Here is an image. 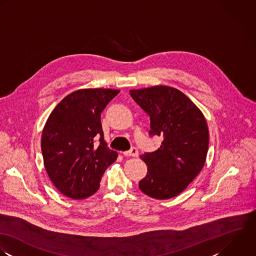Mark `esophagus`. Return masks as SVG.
Instances as JSON below:
<instances>
[{
  "instance_id": "obj_1",
  "label": "esophagus",
  "mask_w": 256,
  "mask_h": 256,
  "mask_svg": "<svg viewBox=\"0 0 256 256\" xmlns=\"http://www.w3.org/2000/svg\"><path fill=\"white\" fill-rule=\"evenodd\" d=\"M124 156H130V157H136L138 155V150L136 148H132V150H128V152H122Z\"/></svg>"
}]
</instances>
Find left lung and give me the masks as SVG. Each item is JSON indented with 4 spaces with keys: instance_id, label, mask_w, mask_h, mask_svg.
I'll return each instance as SVG.
<instances>
[{
    "instance_id": "1",
    "label": "left lung",
    "mask_w": 256,
    "mask_h": 256,
    "mask_svg": "<svg viewBox=\"0 0 256 256\" xmlns=\"http://www.w3.org/2000/svg\"><path fill=\"white\" fill-rule=\"evenodd\" d=\"M150 116V134L163 138L160 148L140 155L148 173L138 187L148 196L166 200L183 192L204 166L208 130L202 110L181 91L164 85L130 91Z\"/></svg>"
}]
</instances>
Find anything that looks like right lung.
<instances>
[{"instance_id":"1","label":"right lung","mask_w":256,"mask_h":256,"mask_svg":"<svg viewBox=\"0 0 256 256\" xmlns=\"http://www.w3.org/2000/svg\"><path fill=\"white\" fill-rule=\"evenodd\" d=\"M120 93L116 89L90 88L70 93L53 108L42 136L46 170L64 196L83 200L100 187L106 169L118 152L104 140L101 112ZM100 138V144L94 142Z\"/></svg>"}]
</instances>
